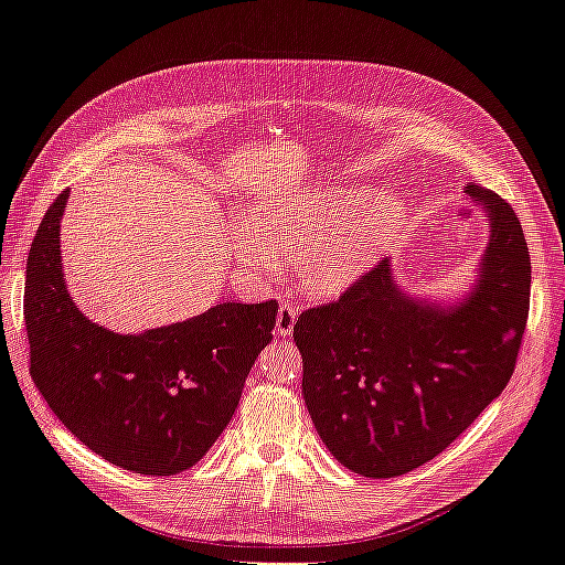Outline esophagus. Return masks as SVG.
I'll return each mask as SVG.
<instances>
[{
    "label": "esophagus",
    "instance_id": "obj_1",
    "mask_svg": "<svg viewBox=\"0 0 565 565\" xmlns=\"http://www.w3.org/2000/svg\"><path fill=\"white\" fill-rule=\"evenodd\" d=\"M297 316H299V309L292 307V303H282V307L278 309L276 332L280 334V338H285V334L292 332V328H295V323H297Z\"/></svg>",
    "mask_w": 565,
    "mask_h": 565
}]
</instances>
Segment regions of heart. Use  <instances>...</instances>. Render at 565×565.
Instances as JSON below:
<instances>
[{
	"mask_svg": "<svg viewBox=\"0 0 565 565\" xmlns=\"http://www.w3.org/2000/svg\"><path fill=\"white\" fill-rule=\"evenodd\" d=\"M402 196L363 185L313 188L270 204L235 233V256L252 276L268 278L280 256L297 254V276L313 295H340L354 285L402 233Z\"/></svg>",
	"mask_w": 565,
	"mask_h": 565,
	"instance_id": "b5f03b06",
	"label": "heart"
}]
</instances>
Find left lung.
Listing matches in <instances>:
<instances>
[{"label": "left lung", "mask_w": 565, "mask_h": 565, "mask_svg": "<svg viewBox=\"0 0 565 565\" xmlns=\"http://www.w3.org/2000/svg\"><path fill=\"white\" fill-rule=\"evenodd\" d=\"M487 213L480 278L454 307L402 292L390 258L295 323L301 392L320 439L363 478L435 459L513 375L530 309V252L499 194L468 182Z\"/></svg>", "instance_id": "obj_1"}]
</instances>
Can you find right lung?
<instances>
[{"label": "right lung", "mask_w": 565, "mask_h": 565, "mask_svg": "<svg viewBox=\"0 0 565 565\" xmlns=\"http://www.w3.org/2000/svg\"><path fill=\"white\" fill-rule=\"evenodd\" d=\"M68 190L30 245L23 320L30 377L54 416L104 461L142 476L192 468L231 423L278 301H225L182 323L118 334L71 299L58 231Z\"/></svg>", "instance_id": "obj_1"}]
</instances>
